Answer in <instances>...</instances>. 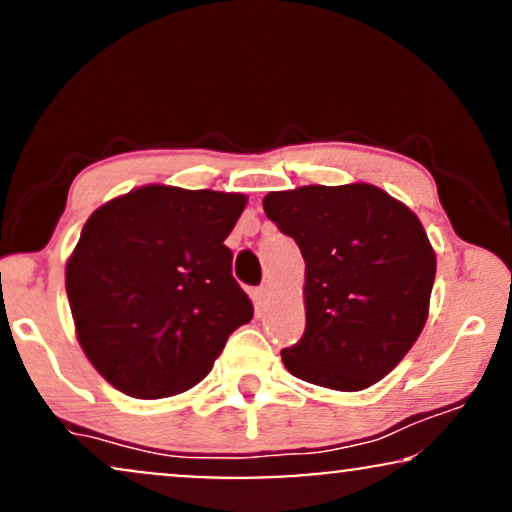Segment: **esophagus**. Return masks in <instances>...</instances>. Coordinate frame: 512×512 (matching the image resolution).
I'll list each match as a JSON object with an SVG mask.
<instances>
[{"label": "esophagus", "instance_id": "esophagus-1", "mask_svg": "<svg viewBox=\"0 0 512 512\" xmlns=\"http://www.w3.org/2000/svg\"><path fill=\"white\" fill-rule=\"evenodd\" d=\"M268 294H270V287H268V285H261V287H258V290H256V297H258V302H266V299H268Z\"/></svg>", "mask_w": 512, "mask_h": 512}]
</instances>
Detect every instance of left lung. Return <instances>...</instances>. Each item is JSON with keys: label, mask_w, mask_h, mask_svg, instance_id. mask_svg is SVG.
<instances>
[{"label": "left lung", "mask_w": 512, "mask_h": 512, "mask_svg": "<svg viewBox=\"0 0 512 512\" xmlns=\"http://www.w3.org/2000/svg\"><path fill=\"white\" fill-rule=\"evenodd\" d=\"M263 210L306 263V330L282 350V364L323 388L374 386L429 316L436 254L422 222L374 184L273 191Z\"/></svg>", "instance_id": "1"}]
</instances>
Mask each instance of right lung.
Instances as JSON below:
<instances>
[{
	"mask_svg": "<svg viewBox=\"0 0 512 512\" xmlns=\"http://www.w3.org/2000/svg\"><path fill=\"white\" fill-rule=\"evenodd\" d=\"M242 194L148 184L90 215L66 261V297L90 364L138 400L203 381L254 306L227 234Z\"/></svg>",
	"mask_w": 512,
	"mask_h": 512,
	"instance_id": "1",
	"label": "right lung"
}]
</instances>
